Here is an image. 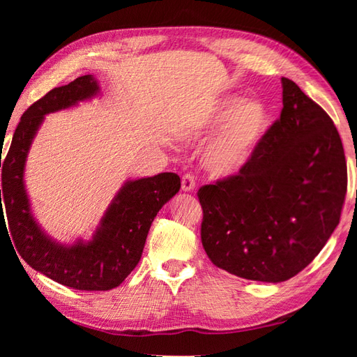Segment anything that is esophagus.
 Masks as SVG:
<instances>
[{
    "label": "esophagus",
    "instance_id": "obj_1",
    "mask_svg": "<svg viewBox=\"0 0 357 357\" xmlns=\"http://www.w3.org/2000/svg\"><path fill=\"white\" fill-rule=\"evenodd\" d=\"M196 185V178L190 173H185L183 176V181H181V188L183 192H193Z\"/></svg>",
    "mask_w": 357,
    "mask_h": 357
}]
</instances>
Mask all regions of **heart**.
Masks as SVG:
<instances>
[{"instance_id":"b5f03b06","label":"heart","mask_w":357,"mask_h":357,"mask_svg":"<svg viewBox=\"0 0 357 357\" xmlns=\"http://www.w3.org/2000/svg\"><path fill=\"white\" fill-rule=\"evenodd\" d=\"M219 124L204 151V164L215 176H233L256 155L268 132L270 112L259 100L227 96L215 105L207 127Z\"/></svg>"}]
</instances>
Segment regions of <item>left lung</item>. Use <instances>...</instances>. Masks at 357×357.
Wrapping results in <instances>:
<instances>
[{"instance_id": "8db88e82", "label": "left lung", "mask_w": 357, "mask_h": 357, "mask_svg": "<svg viewBox=\"0 0 357 357\" xmlns=\"http://www.w3.org/2000/svg\"><path fill=\"white\" fill-rule=\"evenodd\" d=\"M282 104L248 165L198 192L210 261L273 284L296 276L319 255L347 195L342 141L327 112L288 78Z\"/></svg>"}]
</instances>
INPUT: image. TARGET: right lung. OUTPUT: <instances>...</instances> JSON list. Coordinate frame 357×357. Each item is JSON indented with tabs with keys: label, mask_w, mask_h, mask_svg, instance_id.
I'll use <instances>...</instances> for the list:
<instances>
[{
	"label": "right lung",
	"mask_w": 357,
	"mask_h": 357,
	"mask_svg": "<svg viewBox=\"0 0 357 357\" xmlns=\"http://www.w3.org/2000/svg\"><path fill=\"white\" fill-rule=\"evenodd\" d=\"M98 92V81L92 75H84L67 86L52 89L30 105L21 116L3 161L0 190V224H6V213L10 238L22 259L58 284L86 291L112 290L130 275L141 259L158 211L181 188L178 174L169 172L127 181L105 210L93 238L87 242L79 239L73 245H64L41 230L30 211L24 185L29 149L44 115L69 109Z\"/></svg>",
	"instance_id": "right-lung-1"
}]
</instances>
